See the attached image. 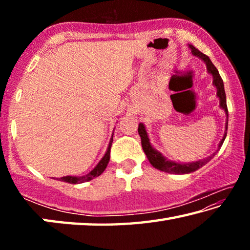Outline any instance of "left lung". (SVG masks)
I'll return each mask as SVG.
<instances>
[{
    "label": "left lung",
    "instance_id": "obj_1",
    "mask_svg": "<svg viewBox=\"0 0 250 250\" xmlns=\"http://www.w3.org/2000/svg\"><path fill=\"white\" fill-rule=\"evenodd\" d=\"M188 47H189V49H191V52L194 56L198 57L201 61L204 62V64L206 65L207 73L211 75V77H213V86L217 89L216 96L219 99V107H221L224 111H225L227 120L225 124V132H224L223 139L221 140V142L218 143V147H217L216 152H214L213 154H211L210 156H207V158L204 160H200V161H196V162H189V163L175 162V161H171V160L167 159L166 156L161 153V152L156 150L154 146H152L150 139H149V135H147V132H146V125H143L142 122H140V124H139L138 132L141 138L142 149H143V151H145V153L146 155L147 160H149V162L151 163V166L155 168H158V170H160V171L171 173V174H188V173H192L194 171L198 170V168H201L203 166H205L207 162H209V161L213 159V156H215V154L217 153V151H219V149H221V146H223L224 141H225V138L227 134L228 110H227L226 94H225V89H224L223 79L221 77V75H219L218 70L216 69V67L214 66V64L211 62L208 56H206L205 54H203L202 52H200V50L196 49L193 45H188Z\"/></svg>",
    "mask_w": 250,
    "mask_h": 250
}]
</instances>
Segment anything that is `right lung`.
I'll use <instances>...</instances> for the list:
<instances>
[{"instance_id":"1","label":"right lung","mask_w":250,"mask_h":250,"mask_svg":"<svg viewBox=\"0 0 250 250\" xmlns=\"http://www.w3.org/2000/svg\"><path fill=\"white\" fill-rule=\"evenodd\" d=\"M115 131V130H113ZM113 134L111 135V138H110V141H109V145L107 147V151H105L104 155L103 156V159L99 161V163L97 164V166L92 168V170L87 173L86 175H83V176H73V175H67V176H62L61 177L62 182H66V183H70V184H79V183H84V182H88L92 179H95V177L99 176L101 173H103L105 167H107L108 163H109V160H110V149H111V146H112V140H113Z\"/></svg>"}]
</instances>
